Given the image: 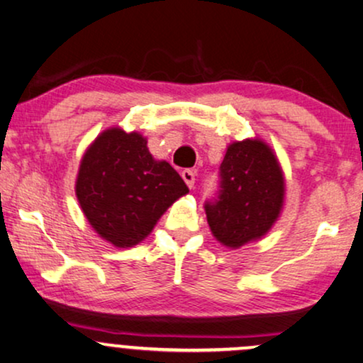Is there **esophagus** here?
<instances>
[{"label":"esophagus","instance_id":"obj_1","mask_svg":"<svg viewBox=\"0 0 363 363\" xmlns=\"http://www.w3.org/2000/svg\"><path fill=\"white\" fill-rule=\"evenodd\" d=\"M181 176H182V179H184V182L187 184V187H189V189H192V187H194V181H196L194 172H192L191 169H184V171L181 172Z\"/></svg>","mask_w":363,"mask_h":363}]
</instances>
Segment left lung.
I'll return each mask as SVG.
<instances>
[{
    "label": "left lung",
    "instance_id": "1",
    "mask_svg": "<svg viewBox=\"0 0 363 363\" xmlns=\"http://www.w3.org/2000/svg\"><path fill=\"white\" fill-rule=\"evenodd\" d=\"M218 197L204 204L216 240L241 247L263 238L281 213L284 177L272 147L259 139L229 144L219 167Z\"/></svg>",
    "mask_w": 363,
    "mask_h": 363
}]
</instances>
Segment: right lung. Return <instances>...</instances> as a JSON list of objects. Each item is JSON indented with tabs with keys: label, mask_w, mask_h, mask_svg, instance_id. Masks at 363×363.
Here are the masks:
<instances>
[{
	"label": "right lung",
	"mask_w": 363,
	"mask_h": 363,
	"mask_svg": "<svg viewBox=\"0 0 363 363\" xmlns=\"http://www.w3.org/2000/svg\"><path fill=\"white\" fill-rule=\"evenodd\" d=\"M75 192L100 238L130 247L145 240L169 206L189 189L171 164L152 157L145 137L112 127L86 149Z\"/></svg>",
	"instance_id": "1"
}]
</instances>
